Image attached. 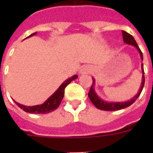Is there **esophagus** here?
<instances>
[{
  "mask_svg": "<svg viewBox=\"0 0 153 153\" xmlns=\"http://www.w3.org/2000/svg\"><path fill=\"white\" fill-rule=\"evenodd\" d=\"M91 70V68H83L82 70H80V73L81 74H85V73H89V71Z\"/></svg>",
  "mask_w": 153,
  "mask_h": 153,
  "instance_id": "esophagus-1",
  "label": "esophagus"
}]
</instances>
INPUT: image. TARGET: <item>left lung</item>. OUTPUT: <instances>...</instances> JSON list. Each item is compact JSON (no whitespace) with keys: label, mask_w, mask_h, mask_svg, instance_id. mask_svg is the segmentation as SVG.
<instances>
[{"label":"left lung","mask_w":153,"mask_h":153,"mask_svg":"<svg viewBox=\"0 0 153 153\" xmlns=\"http://www.w3.org/2000/svg\"><path fill=\"white\" fill-rule=\"evenodd\" d=\"M122 34H123V40L124 42L128 45H131L134 46L137 48V50L138 51V52L140 54V58L143 60V53H142L141 50L139 49V47H138V44L136 42V41L134 40V37L128 33L127 32L122 31ZM141 69H142V74H143V76H142V83H141V87L138 90V93L135 95L133 98L130 100H128L127 102H106L104 101L102 98H100L99 97L97 96V94L95 92L94 89V85H95V79L93 78V84L91 86V88L89 90V93H88V97H89L90 101L93 102L94 106H96L97 108H98L99 110H102V111H118V110L124 109L128 107L130 105H132L133 103L135 101L137 100L139 95L141 94L142 90L144 86V82H145V78H144V70H143V64L141 65Z\"/></svg>","instance_id":"8db88e82"}]
</instances>
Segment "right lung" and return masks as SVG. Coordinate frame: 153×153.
I'll return each instance as SVG.
<instances>
[{
    "instance_id": "add662e5",
    "label": "right lung",
    "mask_w": 153,
    "mask_h": 153,
    "mask_svg": "<svg viewBox=\"0 0 153 153\" xmlns=\"http://www.w3.org/2000/svg\"><path fill=\"white\" fill-rule=\"evenodd\" d=\"M37 33H32L30 36H28V38H30L32 36H33ZM78 78V75H74V76L70 77V79H66L65 82H64L61 85H60L57 90L55 92V93L51 95V97H49L46 102L41 105H37V106H25V105H22V104H19V103L16 102L15 101H14L15 102V104H17V106L19 107H20L23 111H25L26 112L28 113H33V114H47V113L51 112L55 110L56 109L58 106H60L61 101L63 99L64 97V93H65V87L70 83L73 80L76 79Z\"/></svg>"
}]
</instances>
